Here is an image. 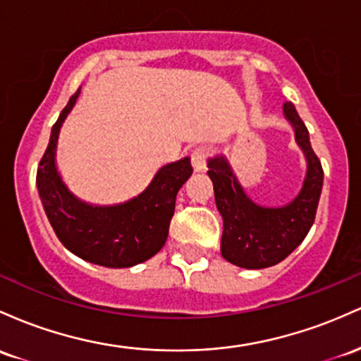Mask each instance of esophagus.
<instances>
[{
  "label": "esophagus",
  "instance_id": "1",
  "mask_svg": "<svg viewBox=\"0 0 361 361\" xmlns=\"http://www.w3.org/2000/svg\"><path fill=\"white\" fill-rule=\"evenodd\" d=\"M209 159V149L206 147H196L191 153V164L196 172H202L206 170V165H208Z\"/></svg>",
  "mask_w": 361,
  "mask_h": 361
}]
</instances>
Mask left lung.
I'll list each match as a JSON object with an SVG mask.
<instances>
[{
	"label": "left lung",
	"instance_id": "left-lung-1",
	"mask_svg": "<svg viewBox=\"0 0 361 361\" xmlns=\"http://www.w3.org/2000/svg\"><path fill=\"white\" fill-rule=\"evenodd\" d=\"M283 111L295 126V137L309 164L302 191L288 206L262 208L254 204L242 191L225 159L216 157L208 164L214 201L224 216L221 256L245 269L269 268L288 257L309 233L321 197L324 170L310 147L309 131L293 104L286 102Z\"/></svg>",
	"mask_w": 361,
	"mask_h": 361
}]
</instances>
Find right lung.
Here are the masks:
<instances>
[{"label": "right lung", "mask_w": 361, "mask_h": 361, "mask_svg": "<svg viewBox=\"0 0 361 361\" xmlns=\"http://www.w3.org/2000/svg\"><path fill=\"white\" fill-rule=\"evenodd\" d=\"M78 93L71 95L52 126L37 169L39 196L52 230L68 250L105 268H129L155 256L165 245L176 196L192 173L191 160L165 165L147 191L124 204L97 208L78 201L59 179L54 165L59 128Z\"/></svg>", "instance_id": "obj_1"}]
</instances>
